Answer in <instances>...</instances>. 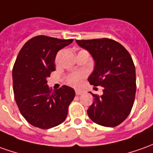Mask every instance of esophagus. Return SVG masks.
<instances>
[{
  "label": "esophagus",
  "instance_id": "obj_1",
  "mask_svg": "<svg viewBox=\"0 0 153 153\" xmlns=\"http://www.w3.org/2000/svg\"><path fill=\"white\" fill-rule=\"evenodd\" d=\"M75 94H76L77 95H80V94H83V91L79 90H75Z\"/></svg>",
  "mask_w": 153,
  "mask_h": 153
}]
</instances>
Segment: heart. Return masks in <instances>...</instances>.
<instances>
[{"label":"heart","instance_id":"obj_1","mask_svg":"<svg viewBox=\"0 0 153 153\" xmlns=\"http://www.w3.org/2000/svg\"><path fill=\"white\" fill-rule=\"evenodd\" d=\"M84 77H85V74H83V73H73L71 74H69L68 77V84L73 86H78L80 85L81 80L83 79Z\"/></svg>","mask_w":153,"mask_h":153}]
</instances>
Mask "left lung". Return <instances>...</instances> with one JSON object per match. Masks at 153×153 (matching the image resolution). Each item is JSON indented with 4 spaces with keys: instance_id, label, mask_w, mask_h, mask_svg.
Here are the masks:
<instances>
[{
    "instance_id": "left-lung-1",
    "label": "left lung",
    "mask_w": 153,
    "mask_h": 153,
    "mask_svg": "<svg viewBox=\"0 0 153 153\" xmlns=\"http://www.w3.org/2000/svg\"><path fill=\"white\" fill-rule=\"evenodd\" d=\"M94 61L88 80L102 86L103 94H92L94 102L87 114L94 123L107 127L120 125L129 116L136 94V68L128 51L109 38L76 40Z\"/></svg>"
}]
</instances>
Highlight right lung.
Wrapping results in <instances>:
<instances>
[{
	"instance_id": "1",
	"label": "right lung",
	"mask_w": 153,
	"mask_h": 153,
	"mask_svg": "<svg viewBox=\"0 0 153 153\" xmlns=\"http://www.w3.org/2000/svg\"><path fill=\"white\" fill-rule=\"evenodd\" d=\"M73 41L37 36L25 43L16 59L12 69L15 100L22 116L36 127L52 128L67 117L74 90L63 85L52 92L47 78L55 70L57 53Z\"/></svg>"
}]
</instances>
